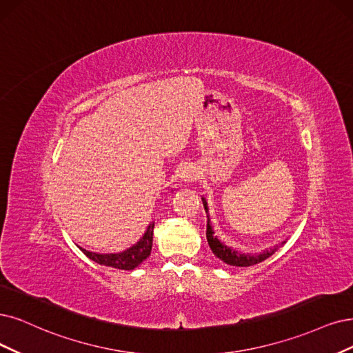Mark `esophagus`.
Listing matches in <instances>:
<instances>
[{
  "label": "esophagus",
  "instance_id": "esophagus-1",
  "mask_svg": "<svg viewBox=\"0 0 353 353\" xmlns=\"http://www.w3.org/2000/svg\"><path fill=\"white\" fill-rule=\"evenodd\" d=\"M198 173L196 170H194V167H185L183 172H181V179H183L185 181H193L194 179H196Z\"/></svg>",
  "mask_w": 353,
  "mask_h": 353
}]
</instances>
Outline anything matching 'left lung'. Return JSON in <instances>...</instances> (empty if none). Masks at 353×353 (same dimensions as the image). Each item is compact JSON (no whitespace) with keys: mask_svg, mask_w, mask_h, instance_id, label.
I'll return each mask as SVG.
<instances>
[{"mask_svg":"<svg viewBox=\"0 0 353 353\" xmlns=\"http://www.w3.org/2000/svg\"><path fill=\"white\" fill-rule=\"evenodd\" d=\"M203 202V206L205 210L208 211V206H206V201L202 199ZM206 239H208V244H210L212 253L223 260V262H225L227 265H231V266H240V268H247V266H253V265H257L260 262H263V260H266L269 256H272L273 253L276 252V247L275 249H270V250H266L263 253L260 254H241L236 250L230 249V247L224 245L223 243H221L215 236H214V231H212V227L210 225V223H208V228H206Z\"/></svg>","mask_w":353,"mask_h":353,"instance_id":"obj_1","label":"left lung"}]
</instances>
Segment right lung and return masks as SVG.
Here are the masks:
<instances>
[{"label": "right lung", "instance_id": "add662e5", "mask_svg": "<svg viewBox=\"0 0 353 353\" xmlns=\"http://www.w3.org/2000/svg\"><path fill=\"white\" fill-rule=\"evenodd\" d=\"M152 231H154V223L150 224L147 228L143 237L135 244L130 247V249L122 252V253H116V254H99L84 250L80 247V250L91 260H94L96 263L103 265V266H110L116 269H123V270H132L137 266H139L143 260H145L150 253H151V247H152Z\"/></svg>", "mask_w": 353, "mask_h": 353}]
</instances>
